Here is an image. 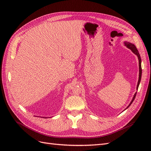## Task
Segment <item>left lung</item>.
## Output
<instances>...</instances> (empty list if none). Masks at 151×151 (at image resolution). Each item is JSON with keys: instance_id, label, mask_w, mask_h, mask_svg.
Listing matches in <instances>:
<instances>
[{"instance_id": "1", "label": "left lung", "mask_w": 151, "mask_h": 151, "mask_svg": "<svg viewBox=\"0 0 151 151\" xmlns=\"http://www.w3.org/2000/svg\"><path fill=\"white\" fill-rule=\"evenodd\" d=\"M125 46H127V47L128 48H129L132 50V52H133L134 53H135L137 56L138 57V59H139V81H138V83H137V89H138V88H139V84L140 83V80H141V76H142V68H141V59H140V54L138 52L137 49V48L135 47V45L134 44H132L131 43H129V42H125ZM136 94L137 93H135L134 97H133V99H132V100L131 101L130 104L129 105V106H127V108H129L130 104L132 103V102L134 101V100L135 99V96H136ZM126 108V109H127Z\"/></svg>"}]
</instances>
